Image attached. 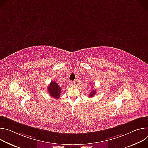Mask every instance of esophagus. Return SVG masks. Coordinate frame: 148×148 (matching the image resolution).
Instances as JSON below:
<instances>
[{
	"label": "esophagus",
	"mask_w": 148,
	"mask_h": 148,
	"mask_svg": "<svg viewBox=\"0 0 148 148\" xmlns=\"http://www.w3.org/2000/svg\"><path fill=\"white\" fill-rule=\"evenodd\" d=\"M69 84L70 85V86H73L75 85V82H73V81H70Z\"/></svg>",
	"instance_id": "1"
}]
</instances>
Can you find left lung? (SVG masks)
Instances as JSON below:
<instances>
[{
    "instance_id": "8db88e82",
    "label": "left lung",
    "mask_w": 148,
    "mask_h": 148,
    "mask_svg": "<svg viewBox=\"0 0 148 148\" xmlns=\"http://www.w3.org/2000/svg\"><path fill=\"white\" fill-rule=\"evenodd\" d=\"M92 85V86H93ZM96 89H93V90H92V91H91V92H90V93L89 94V97H93V96H95V94H96Z\"/></svg>"
}]
</instances>
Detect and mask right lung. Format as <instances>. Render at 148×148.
Wrapping results in <instances>:
<instances>
[{"label": "right lung", "instance_id": "right-lung-1", "mask_svg": "<svg viewBox=\"0 0 148 148\" xmlns=\"http://www.w3.org/2000/svg\"><path fill=\"white\" fill-rule=\"evenodd\" d=\"M47 91L51 96L57 99L60 97L61 88L54 81H52L47 88Z\"/></svg>", "mask_w": 148, "mask_h": 148}]
</instances>
